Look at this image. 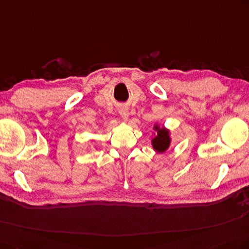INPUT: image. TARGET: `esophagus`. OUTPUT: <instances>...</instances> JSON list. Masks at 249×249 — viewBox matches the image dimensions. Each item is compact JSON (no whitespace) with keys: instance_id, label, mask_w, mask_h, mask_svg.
Segmentation results:
<instances>
[{"instance_id":"esophagus-1","label":"esophagus","mask_w":249,"mask_h":249,"mask_svg":"<svg viewBox=\"0 0 249 249\" xmlns=\"http://www.w3.org/2000/svg\"><path fill=\"white\" fill-rule=\"evenodd\" d=\"M118 111H119V114H120L121 117H123L124 120L128 119V108H126L125 106H123V107H120L118 109Z\"/></svg>"}]
</instances>
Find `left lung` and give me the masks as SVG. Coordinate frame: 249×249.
Returning a JSON list of instances; mask_svg holds the SVG:
<instances>
[{"mask_svg": "<svg viewBox=\"0 0 249 249\" xmlns=\"http://www.w3.org/2000/svg\"><path fill=\"white\" fill-rule=\"evenodd\" d=\"M154 130L156 131V136L151 140L153 148L157 153H164V151L169 148L171 144L170 131L165 129L164 126L160 128L158 124H155Z\"/></svg>", "mask_w": 249, "mask_h": 249, "instance_id": "left-lung-1", "label": "left lung"}]
</instances>
